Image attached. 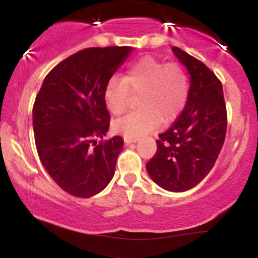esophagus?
Here are the masks:
<instances>
[{"mask_svg": "<svg viewBox=\"0 0 258 258\" xmlns=\"http://www.w3.org/2000/svg\"><path fill=\"white\" fill-rule=\"evenodd\" d=\"M136 142H138L137 138H127V137H125V143H126V144L136 143Z\"/></svg>", "mask_w": 258, "mask_h": 258, "instance_id": "1", "label": "esophagus"}]
</instances>
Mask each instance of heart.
Returning <instances> with one entry per match:
<instances>
[{"instance_id": "heart-1", "label": "heart", "mask_w": 258, "mask_h": 258, "mask_svg": "<svg viewBox=\"0 0 258 258\" xmlns=\"http://www.w3.org/2000/svg\"><path fill=\"white\" fill-rule=\"evenodd\" d=\"M131 93H141V109L115 121L114 130L127 138H139L156 128L160 120L166 123L179 116L188 102V78L178 64H165L148 55L130 65L123 79L112 76L106 82L108 110L112 115L125 112Z\"/></svg>"}]
</instances>
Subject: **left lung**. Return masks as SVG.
Here are the masks:
<instances>
[{
	"instance_id": "left-lung-1",
	"label": "left lung",
	"mask_w": 258,
	"mask_h": 258,
	"mask_svg": "<svg viewBox=\"0 0 258 258\" xmlns=\"http://www.w3.org/2000/svg\"><path fill=\"white\" fill-rule=\"evenodd\" d=\"M190 75L185 108L166 132L159 135L155 155L146 167L162 189L182 193L198 185L214 167L227 131L221 81L203 61L172 47Z\"/></svg>"
}]
</instances>
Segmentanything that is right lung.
I'll list each match as a JSON object with an SVG mask.
<instances>
[{
	"label": "right lung",
	"instance_id": "add662e5",
	"mask_svg": "<svg viewBox=\"0 0 258 258\" xmlns=\"http://www.w3.org/2000/svg\"><path fill=\"white\" fill-rule=\"evenodd\" d=\"M132 47H93L70 55L43 80L32 109L35 143L43 167L67 193L91 198L110 183L123 139L97 144L109 130L106 82Z\"/></svg>",
	"mask_w": 258,
	"mask_h": 258
}]
</instances>
